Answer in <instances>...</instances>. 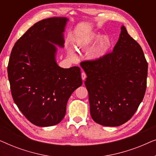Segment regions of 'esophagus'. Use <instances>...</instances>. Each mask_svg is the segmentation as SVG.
<instances>
[{
    "label": "esophagus",
    "instance_id": "esophagus-1",
    "mask_svg": "<svg viewBox=\"0 0 156 156\" xmlns=\"http://www.w3.org/2000/svg\"><path fill=\"white\" fill-rule=\"evenodd\" d=\"M86 78H87V74H86V73H85V72H83L82 73V80L84 81L85 79H86Z\"/></svg>",
    "mask_w": 156,
    "mask_h": 156
}]
</instances>
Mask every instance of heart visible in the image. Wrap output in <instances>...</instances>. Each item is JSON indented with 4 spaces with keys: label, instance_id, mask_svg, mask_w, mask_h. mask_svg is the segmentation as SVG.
Instances as JSON below:
<instances>
[{
    "label": "heart",
    "instance_id": "heart-1",
    "mask_svg": "<svg viewBox=\"0 0 156 156\" xmlns=\"http://www.w3.org/2000/svg\"><path fill=\"white\" fill-rule=\"evenodd\" d=\"M99 35H97V34H91V35H87L86 37L80 38V40H78L76 44H77L79 48L83 50V49L87 48V47L91 45V44L97 41L99 39ZM109 44L110 40L107 37H102L101 38H100L99 42L91 52V57L94 59L100 58V57L104 55L106 51H107ZM69 53L72 56H74L73 52L70 51Z\"/></svg>",
    "mask_w": 156,
    "mask_h": 156
}]
</instances>
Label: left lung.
<instances>
[{"mask_svg":"<svg viewBox=\"0 0 156 156\" xmlns=\"http://www.w3.org/2000/svg\"><path fill=\"white\" fill-rule=\"evenodd\" d=\"M113 52L80 63L87 77L91 116L105 126H119L131 119L144 99L148 62L140 44L124 26Z\"/></svg>","mask_w":156,"mask_h":156,"instance_id":"obj_1","label":"left lung"}]
</instances>
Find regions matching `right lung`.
<instances>
[{"label":"right lung","mask_w":156,"mask_h":156,"mask_svg":"<svg viewBox=\"0 0 156 156\" xmlns=\"http://www.w3.org/2000/svg\"><path fill=\"white\" fill-rule=\"evenodd\" d=\"M67 21L52 17L36 23L17 40L10 53L8 76L12 99L27 120L37 126L60 122L68 99L82 84L80 67L64 69L55 61L57 48L51 43L64 46Z\"/></svg>","instance_id":"obj_1"}]
</instances>
